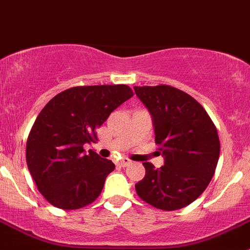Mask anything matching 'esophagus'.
I'll return each instance as SVG.
<instances>
[{
	"label": "esophagus",
	"mask_w": 250,
	"mask_h": 250,
	"mask_svg": "<svg viewBox=\"0 0 250 250\" xmlns=\"http://www.w3.org/2000/svg\"><path fill=\"white\" fill-rule=\"evenodd\" d=\"M130 163H132V161L128 160V158H123V160L118 161L117 165L120 166V167H127V166H129Z\"/></svg>",
	"instance_id": "esophagus-1"
}]
</instances>
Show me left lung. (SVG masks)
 <instances>
[{"label":"left lung","instance_id":"8db88e82","mask_svg":"<svg viewBox=\"0 0 250 250\" xmlns=\"http://www.w3.org/2000/svg\"><path fill=\"white\" fill-rule=\"evenodd\" d=\"M152 117L165 165L144 162L138 196L155 208L176 210L197 200L210 183L220 153L218 132L202 105L170 85L134 87Z\"/></svg>","mask_w":250,"mask_h":250}]
</instances>
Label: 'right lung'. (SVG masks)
Segmentation results:
<instances>
[{
    "mask_svg": "<svg viewBox=\"0 0 250 250\" xmlns=\"http://www.w3.org/2000/svg\"><path fill=\"white\" fill-rule=\"evenodd\" d=\"M133 97L125 84L74 87L55 95L35 121L26 143V162L37 188L60 209H78L100 195L115 165L83 145L97 128Z\"/></svg>",
    "mask_w": 250,
    "mask_h": 250,
    "instance_id": "obj_1",
    "label": "right lung"
}]
</instances>
